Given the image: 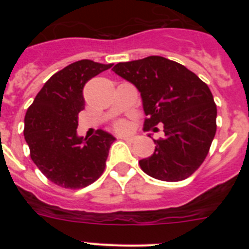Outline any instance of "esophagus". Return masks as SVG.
Wrapping results in <instances>:
<instances>
[{
  "instance_id": "esophagus-1",
  "label": "esophagus",
  "mask_w": 249,
  "mask_h": 249,
  "mask_svg": "<svg viewBox=\"0 0 249 249\" xmlns=\"http://www.w3.org/2000/svg\"><path fill=\"white\" fill-rule=\"evenodd\" d=\"M121 140L128 141V142H132V141H135V136H120Z\"/></svg>"
}]
</instances>
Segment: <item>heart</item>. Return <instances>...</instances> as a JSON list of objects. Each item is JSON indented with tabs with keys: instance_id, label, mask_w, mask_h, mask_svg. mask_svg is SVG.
I'll return each mask as SVG.
<instances>
[{
	"instance_id": "heart-1",
	"label": "heart",
	"mask_w": 249,
	"mask_h": 249,
	"mask_svg": "<svg viewBox=\"0 0 249 249\" xmlns=\"http://www.w3.org/2000/svg\"><path fill=\"white\" fill-rule=\"evenodd\" d=\"M124 127H126V123H124V122L117 123V128L118 129H123V128H124Z\"/></svg>"
}]
</instances>
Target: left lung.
Wrapping results in <instances>:
<instances>
[{
  "mask_svg": "<svg viewBox=\"0 0 249 249\" xmlns=\"http://www.w3.org/2000/svg\"><path fill=\"white\" fill-rule=\"evenodd\" d=\"M112 71L136 86L142 98L144 129L163 123L151 157L140 160L156 179L178 182L203 163L215 135L217 107L208 86L181 63L160 56L120 62Z\"/></svg>",
  "mask_w": 249,
  "mask_h": 249,
  "instance_id": "8db88e82",
  "label": "left lung"
}]
</instances>
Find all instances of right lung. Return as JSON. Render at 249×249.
Here are the masks:
<instances>
[{"mask_svg": "<svg viewBox=\"0 0 249 249\" xmlns=\"http://www.w3.org/2000/svg\"><path fill=\"white\" fill-rule=\"evenodd\" d=\"M112 63L81 59L54 73L37 93L25 116V140L39 171L57 186L83 188L103 173L116 138L98 129L91 138L77 135L85 108L83 87Z\"/></svg>", "mask_w": 249, "mask_h": 249, "instance_id": "add662e5", "label": "right lung"}]
</instances>
